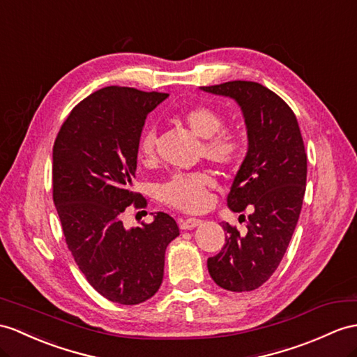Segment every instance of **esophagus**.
I'll return each instance as SVG.
<instances>
[{
    "label": "esophagus",
    "instance_id": "34e87169",
    "mask_svg": "<svg viewBox=\"0 0 357 357\" xmlns=\"http://www.w3.org/2000/svg\"><path fill=\"white\" fill-rule=\"evenodd\" d=\"M199 220H197V218H185V220H180L178 221V225H180V229L181 230H192V229H195L197 225H199Z\"/></svg>",
    "mask_w": 357,
    "mask_h": 357
}]
</instances>
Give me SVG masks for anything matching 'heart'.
Here are the masks:
<instances>
[{
    "instance_id": "b5f03b06",
    "label": "heart",
    "mask_w": 357,
    "mask_h": 357,
    "mask_svg": "<svg viewBox=\"0 0 357 357\" xmlns=\"http://www.w3.org/2000/svg\"><path fill=\"white\" fill-rule=\"evenodd\" d=\"M181 121L190 133L202 137V154L224 169H234L245 155V142L233 130H222L224 118L211 106L190 107L181 115ZM155 133L151 127L145 128L137 141V155L144 162L154 158ZM215 178L208 171L176 172L158 188L162 203L181 212H203L211 204L208 190Z\"/></svg>"
}]
</instances>
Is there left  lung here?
Masks as SVG:
<instances>
[{
    "label": "left lung",
    "mask_w": 357,
    "mask_h": 357,
    "mask_svg": "<svg viewBox=\"0 0 357 357\" xmlns=\"http://www.w3.org/2000/svg\"><path fill=\"white\" fill-rule=\"evenodd\" d=\"M202 89L236 100L244 113L248 153L227 204L233 212H251L245 233L222 224L225 244L207 259V269L224 289L255 291L280 265L301 212L307 155L298 121L279 95L256 82L234 80Z\"/></svg>",
    "instance_id": "8db88e82"
}]
</instances>
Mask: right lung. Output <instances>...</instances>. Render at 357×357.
Segmentation results:
<instances>
[{"label":"right lung","mask_w":357,"mask_h":357,"mask_svg":"<svg viewBox=\"0 0 357 357\" xmlns=\"http://www.w3.org/2000/svg\"><path fill=\"white\" fill-rule=\"evenodd\" d=\"M167 97L107 86L77 104L54 141L53 202L66 245L86 280L113 303L139 304L159 291L165 250L180 234L163 212L132 230L121 221L128 206L146 207L132 189L137 141Z\"/></svg>","instance_id":"1"}]
</instances>
